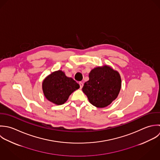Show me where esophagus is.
Segmentation results:
<instances>
[{"label": "esophagus", "mask_w": 160, "mask_h": 160, "mask_svg": "<svg viewBox=\"0 0 160 160\" xmlns=\"http://www.w3.org/2000/svg\"><path fill=\"white\" fill-rule=\"evenodd\" d=\"M79 86H80V88H81V89H82V87H83V85H84V84H83V83H82V82H79Z\"/></svg>", "instance_id": "obj_1"}]
</instances>
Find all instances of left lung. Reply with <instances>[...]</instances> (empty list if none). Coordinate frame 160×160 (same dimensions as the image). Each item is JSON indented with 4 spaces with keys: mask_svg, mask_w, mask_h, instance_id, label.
<instances>
[{
    "mask_svg": "<svg viewBox=\"0 0 160 160\" xmlns=\"http://www.w3.org/2000/svg\"><path fill=\"white\" fill-rule=\"evenodd\" d=\"M89 78L82 89L92 105L106 107L118 97L122 81L117 71L108 65L98 66L91 71Z\"/></svg>",
    "mask_w": 160,
    "mask_h": 160,
    "instance_id": "obj_1",
    "label": "left lung"
}]
</instances>
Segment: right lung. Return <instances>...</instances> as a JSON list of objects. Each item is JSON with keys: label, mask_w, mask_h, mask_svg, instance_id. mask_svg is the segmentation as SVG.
<instances>
[{"label": "right lung", "mask_w": 160, "mask_h": 160, "mask_svg": "<svg viewBox=\"0 0 160 160\" xmlns=\"http://www.w3.org/2000/svg\"><path fill=\"white\" fill-rule=\"evenodd\" d=\"M79 85L72 78L67 77L61 70L54 71L47 76L42 82L44 96L55 105H62L69 96L79 88Z\"/></svg>", "instance_id": "add662e5"}]
</instances>
